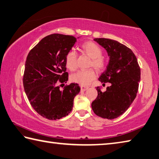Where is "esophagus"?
I'll list each match as a JSON object with an SVG mask.
<instances>
[{
  "instance_id": "esophagus-1",
  "label": "esophagus",
  "mask_w": 159,
  "mask_h": 159,
  "mask_svg": "<svg viewBox=\"0 0 159 159\" xmlns=\"http://www.w3.org/2000/svg\"><path fill=\"white\" fill-rule=\"evenodd\" d=\"M80 90L81 91H86L89 88V87H88V86H85V85H80Z\"/></svg>"
}]
</instances>
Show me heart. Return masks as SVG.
Here are the masks:
<instances>
[{"instance_id":"b5f03b06","label":"heart","mask_w":159,"mask_h":159,"mask_svg":"<svg viewBox=\"0 0 159 159\" xmlns=\"http://www.w3.org/2000/svg\"><path fill=\"white\" fill-rule=\"evenodd\" d=\"M80 50L91 58L89 67H94L99 72L105 70L107 66L106 60L102 56L103 51L102 48L92 41H86L80 45ZM65 66L69 70L74 71L78 68L77 54L74 51H69L65 56ZM96 77L93 69L87 70H80L71 76V80L74 83H79L82 85H87Z\"/></svg>"}]
</instances>
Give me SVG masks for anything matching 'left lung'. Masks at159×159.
I'll return each instance as SVG.
<instances>
[{"mask_svg":"<svg viewBox=\"0 0 159 159\" xmlns=\"http://www.w3.org/2000/svg\"><path fill=\"white\" fill-rule=\"evenodd\" d=\"M107 51L109 63L99 80L111 86L102 92L97 87L98 96L92 103L95 114L112 120L122 115L136 97L140 80V68L135 54L129 48L113 39H94Z\"/></svg>","mask_w":159,"mask_h":159,"instance_id":"left-lung-1","label":"left lung"}]
</instances>
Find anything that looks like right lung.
<instances>
[{
	"label": "right lung",
	"mask_w": 159,
	"mask_h": 159,
	"mask_svg": "<svg viewBox=\"0 0 159 159\" xmlns=\"http://www.w3.org/2000/svg\"><path fill=\"white\" fill-rule=\"evenodd\" d=\"M77 39L71 35L52 34L30 51L23 76L25 94L32 107L48 120H58L71 111L74 99L80 88L76 83L60 84L68 80L65 56Z\"/></svg>",
	"instance_id": "obj_1"
}]
</instances>
